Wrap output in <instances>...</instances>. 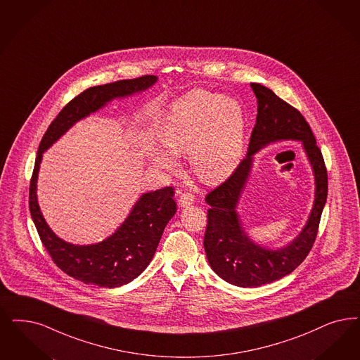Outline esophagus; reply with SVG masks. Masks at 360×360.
Instances as JSON below:
<instances>
[{
  "label": "esophagus",
  "mask_w": 360,
  "mask_h": 360,
  "mask_svg": "<svg viewBox=\"0 0 360 360\" xmlns=\"http://www.w3.org/2000/svg\"><path fill=\"white\" fill-rule=\"evenodd\" d=\"M193 199H195V196H193L191 192L186 191V192H183V193L180 195L179 202H180L181 207H186V205H189V204L193 202Z\"/></svg>",
  "instance_id": "obj_1"
}]
</instances>
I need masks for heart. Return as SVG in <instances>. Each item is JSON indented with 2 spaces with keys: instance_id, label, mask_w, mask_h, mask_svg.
Returning <instances> with one entry per match:
<instances>
[{
  "instance_id": "1",
  "label": "heart",
  "mask_w": 360,
  "mask_h": 360,
  "mask_svg": "<svg viewBox=\"0 0 360 360\" xmlns=\"http://www.w3.org/2000/svg\"><path fill=\"white\" fill-rule=\"evenodd\" d=\"M244 125V112L236 100L195 89L172 104L159 137L171 153L189 155L191 168L199 180L217 184L239 162ZM150 158L161 168L176 167L167 152L156 149Z\"/></svg>"
}]
</instances>
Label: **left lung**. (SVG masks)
<instances>
[{"label": "left lung", "instance_id": "left-lung-1", "mask_svg": "<svg viewBox=\"0 0 360 360\" xmlns=\"http://www.w3.org/2000/svg\"><path fill=\"white\" fill-rule=\"evenodd\" d=\"M257 98V116L247 156L236 169L205 196L210 205L204 248L213 271L238 287H260L281 279L300 266L311 251L319 231L320 217L327 200L328 176L316 139L303 115L269 88L251 84ZM300 139L316 174L317 195L313 212L301 235L287 248L274 252L259 248L246 238L234 211L248 178L252 155L272 141Z\"/></svg>", "mask_w": 360, "mask_h": 360}]
</instances>
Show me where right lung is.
<instances>
[{"mask_svg":"<svg viewBox=\"0 0 360 360\" xmlns=\"http://www.w3.org/2000/svg\"><path fill=\"white\" fill-rule=\"evenodd\" d=\"M158 80L147 75L131 80L92 86L72 98L60 110L41 139L29 186V210L39 236L54 264L85 284L115 288L136 279L150 263L164 228L176 213L172 186L143 195L122 226L107 240L94 245H73L58 239L45 223L36 199L37 172L42 152L76 122L108 101L144 91Z\"/></svg>","mask_w":360,"mask_h":360,"instance_id":"obj_1","label":"right lung"}]
</instances>
